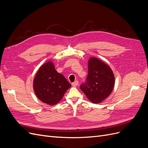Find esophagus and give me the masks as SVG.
<instances>
[{"label":"esophagus","instance_id":"1","mask_svg":"<svg viewBox=\"0 0 148 148\" xmlns=\"http://www.w3.org/2000/svg\"><path fill=\"white\" fill-rule=\"evenodd\" d=\"M78 84V82L77 81V80H76V81H75V82L72 83V84H71V85H72V86H74V87L77 86Z\"/></svg>","mask_w":148,"mask_h":148}]
</instances>
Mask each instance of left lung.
I'll return each instance as SVG.
<instances>
[{
    "label": "left lung",
    "mask_w": 148,
    "mask_h": 148,
    "mask_svg": "<svg viewBox=\"0 0 148 148\" xmlns=\"http://www.w3.org/2000/svg\"><path fill=\"white\" fill-rule=\"evenodd\" d=\"M86 82L80 89L88 99L95 104L104 101L112 91L115 77L112 70L99 59L91 57L88 60Z\"/></svg>",
    "instance_id": "8db88e82"
}]
</instances>
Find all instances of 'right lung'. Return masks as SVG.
Segmentation results:
<instances>
[{
	"instance_id": "obj_1",
	"label": "right lung",
	"mask_w": 148,
	"mask_h": 148,
	"mask_svg": "<svg viewBox=\"0 0 148 148\" xmlns=\"http://www.w3.org/2000/svg\"><path fill=\"white\" fill-rule=\"evenodd\" d=\"M70 87L71 84L64 76L56 70L52 61L40 67L33 80L36 95L40 101L50 106L60 101Z\"/></svg>"
}]
</instances>
